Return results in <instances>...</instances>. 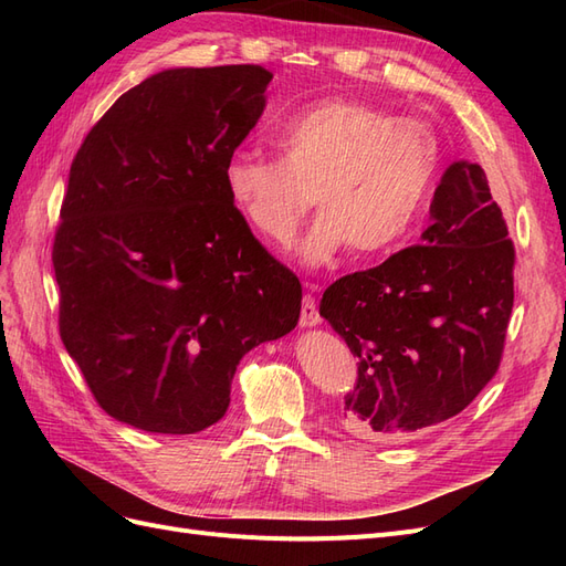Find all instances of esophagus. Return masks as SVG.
<instances>
[{"instance_id": "1", "label": "esophagus", "mask_w": 566, "mask_h": 566, "mask_svg": "<svg viewBox=\"0 0 566 566\" xmlns=\"http://www.w3.org/2000/svg\"><path fill=\"white\" fill-rule=\"evenodd\" d=\"M310 287H314L310 283ZM300 323L304 325V328H312V325H318L321 323V314H318V306H316V297L312 293H306L302 297V314H300Z\"/></svg>"}]
</instances>
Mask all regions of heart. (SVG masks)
Here are the masks:
<instances>
[{"mask_svg": "<svg viewBox=\"0 0 566 566\" xmlns=\"http://www.w3.org/2000/svg\"><path fill=\"white\" fill-rule=\"evenodd\" d=\"M281 163L233 153L224 186L248 227L273 245L293 241L312 193L321 214L300 243L306 266L385 252L416 227L441 165L439 136L420 117H391L356 98H321L273 129Z\"/></svg>", "mask_w": 566, "mask_h": 566, "instance_id": "1", "label": "heart"}]
</instances>
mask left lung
Masks as SVG:
<instances>
[{
  "label": "left lung",
  "instance_id": "left-lung-1",
  "mask_svg": "<svg viewBox=\"0 0 566 566\" xmlns=\"http://www.w3.org/2000/svg\"><path fill=\"white\" fill-rule=\"evenodd\" d=\"M422 243L337 279L321 316L358 358L342 418L399 441L468 408L499 373L515 302V245L476 163H453Z\"/></svg>",
  "mask_w": 566,
  "mask_h": 566
}]
</instances>
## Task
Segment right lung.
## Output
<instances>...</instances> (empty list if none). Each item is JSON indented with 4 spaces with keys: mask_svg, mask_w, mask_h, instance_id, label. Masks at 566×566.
Here are the masks:
<instances>
[{
    "mask_svg": "<svg viewBox=\"0 0 566 566\" xmlns=\"http://www.w3.org/2000/svg\"><path fill=\"white\" fill-rule=\"evenodd\" d=\"M271 77L163 71L115 101L71 165L51 250L59 331L96 403L136 430L196 434L224 418L243 354L300 321V279L224 186Z\"/></svg>",
    "mask_w": 566,
    "mask_h": 566,
    "instance_id": "add662e5",
    "label": "right lung"
}]
</instances>
